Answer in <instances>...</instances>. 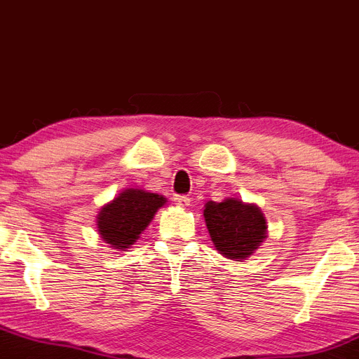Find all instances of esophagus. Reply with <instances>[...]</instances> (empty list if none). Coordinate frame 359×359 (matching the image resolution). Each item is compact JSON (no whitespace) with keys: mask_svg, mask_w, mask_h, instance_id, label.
Masks as SVG:
<instances>
[{"mask_svg":"<svg viewBox=\"0 0 359 359\" xmlns=\"http://www.w3.org/2000/svg\"><path fill=\"white\" fill-rule=\"evenodd\" d=\"M174 203L179 205V208H189L191 205V199L187 196H175Z\"/></svg>","mask_w":359,"mask_h":359,"instance_id":"obj_1","label":"esophagus"}]
</instances>
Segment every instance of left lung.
<instances>
[{"label":"left lung","instance_id":"obj_1","mask_svg":"<svg viewBox=\"0 0 359 359\" xmlns=\"http://www.w3.org/2000/svg\"><path fill=\"white\" fill-rule=\"evenodd\" d=\"M204 219L216 250L226 258H248L266 238V219L262 209L240 199L209 201L204 205Z\"/></svg>","mask_w":359,"mask_h":359}]
</instances>
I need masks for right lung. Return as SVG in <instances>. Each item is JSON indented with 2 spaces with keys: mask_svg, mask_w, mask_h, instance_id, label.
<instances>
[{
  "mask_svg": "<svg viewBox=\"0 0 359 359\" xmlns=\"http://www.w3.org/2000/svg\"><path fill=\"white\" fill-rule=\"evenodd\" d=\"M165 203L167 199L160 194L126 189L102 205L96 217L97 231L114 250L130 248Z\"/></svg>",
  "mask_w": 359,
  "mask_h": 359,
  "instance_id": "1",
  "label": "right lung"
}]
</instances>
